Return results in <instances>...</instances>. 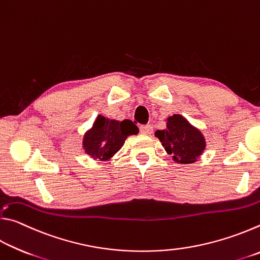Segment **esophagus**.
Here are the masks:
<instances>
[{
	"label": "esophagus",
	"mask_w": 260,
	"mask_h": 260,
	"mask_svg": "<svg viewBox=\"0 0 260 260\" xmlns=\"http://www.w3.org/2000/svg\"><path fill=\"white\" fill-rule=\"evenodd\" d=\"M140 132L142 134H146V135H150L152 132H153V128L151 125H141L140 126Z\"/></svg>",
	"instance_id": "34e87169"
}]
</instances>
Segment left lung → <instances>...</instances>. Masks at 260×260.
I'll list each match as a JSON object with an SVG mask.
<instances>
[{
    "mask_svg": "<svg viewBox=\"0 0 260 260\" xmlns=\"http://www.w3.org/2000/svg\"><path fill=\"white\" fill-rule=\"evenodd\" d=\"M155 135L167 153L181 164L195 162L205 149L203 134L180 114L167 118L166 128L156 131Z\"/></svg>",
    "mask_w": 260,
    "mask_h": 260,
    "instance_id": "left-lung-1",
    "label": "left lung"
}]
</instances>
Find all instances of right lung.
<instances>
[{"instance_id": "obj_1", "label": "right lung", "mask_w": 260, "mask_h": 260, "mask_svg": "<svg viewBox=\"0 0 260 260\" xmlns=\"http://www.w3.org/2000/svg\"><path fill=\"white\" fill-rule=\"evenodd\" d=\"M138 133V126L132 120H110L100 114L83 136L82 147L95 159L107 160L122 147L127 136Z\"/></svg>"}]
</instances>
